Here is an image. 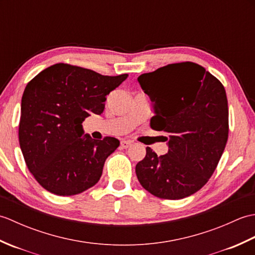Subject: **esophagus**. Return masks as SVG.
Returning <instances> with one entry per match:
<instances>
[{
  "label": "esophagus",
  "instance_id": "1",
  "mask_svg": "<svg viewBox=\"0 0 255 255\" xmlns=\"http://www.w3.org/2000/svg\"><path fill=\"white\" fill-rule=\"evenodd\" d=\"M121 145H122V148L127 149L131 145V141H129V140H123V141L121 142Z\"/></svg>",
  "mask_w": 255,
  "mask_h": 255
}]
</instances>
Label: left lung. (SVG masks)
<instances>
[{"label": "left lung", "instance_id": "1", "mask_svg": "<svg viewBox=\"0 0 255 255\" xmlns=\"http://www.w3.org/2000/svg\"><path fill=\"white\" fill-rule=\"evenodd\" d=\"M138 82L153 103L150 126L167 133L169 152L147 147L136 174L144 189L163 199H182L209 181L226 148L229 111L223 83L194 62L167 64Z\"/></svg>", "mask_w": 255, "mask_h": 255}]
</instances>
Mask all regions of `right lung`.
I'll list each match as a JSON object with an SVG mask.
<instances>
[{"mask_svg":"<svg viewBox=\"0 0 255 255\" xmlns=\"http://www.w3.org/2000/svg\"><path fill=\"white\" fill-rule=\"evenodd\" d=\"M57 63L26 85L18 140L26 165L40 185L59 196L82 193L99 182L107 156L119 140L91 139L82 123L104 112L106 95L127 79Z\"/></svg>","mask_w":255,"mask_h":255,"instance_id":"1","label":"right lung"}]
</instances>
